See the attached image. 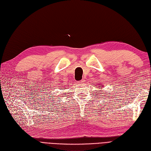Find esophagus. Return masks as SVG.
<instances>
[{"instance_id": "obj_1", "label": "esophagus", "mask_w": 151, "mask_h": 151, "mask_svg": "<svg viewBox=\"0 0 151 151\" xmlns=\"http://www.w3.org/2000/svg\"><path fill=\"white\" fill-rule=\"evenodd\" d=\"M85 81V80L83 79V80H81V81H78V83L79 85H80V84H82V83H84Z\"/></svg>"}]
</instances>
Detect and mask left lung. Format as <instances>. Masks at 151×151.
Returning <instances> with one entry per match:
<instances>
[{
    "instance_id": "8db88e82",
    "label": "left lung",
    "mask_w": 151,
    "mask_h": 151,
    "mask_svg": "<svg viewBox=\"0 0 151 151\" xmlns=\"http://www.w3.org/2000/svg\"><path fill=\"white\" fill-rule=\"evenodd\" d=\"M98 106H99V105H98Z\"/></svg>"
}]
</instances>
